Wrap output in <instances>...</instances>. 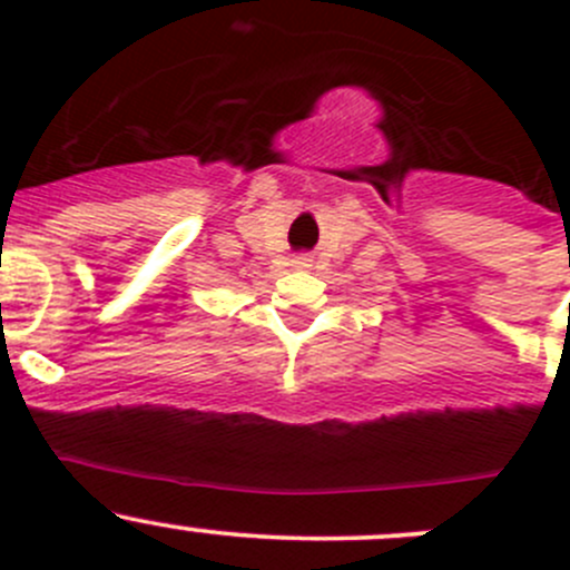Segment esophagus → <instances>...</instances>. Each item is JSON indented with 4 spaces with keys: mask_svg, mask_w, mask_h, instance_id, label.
<instances>
[{
    "mask_svg": "<svg viewBox=\"0 0 570 570\" xmlns=\"http://www.w3.org/2000/svg\"><path fill=\"white\" fill-rule=\"evenodd\" d=\"M295 267H301V269H306V267H312V258H306V256H301V258H295Z\"/></svg>",
    "mask_w": 570,
    "mask_h": 570,
    "instance_id": "obj_1",
    "label": "esophagus"
}]
</instances>
